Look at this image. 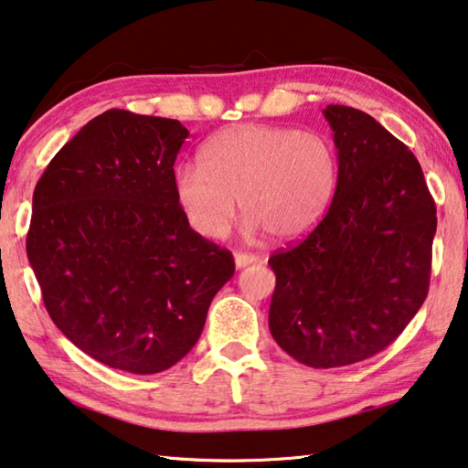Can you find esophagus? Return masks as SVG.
Returning <instances> with one entry per match:
<instances>
[{"label": "esophagus", "instance_id": "esophagus-1", "mask_svg": "<svg viewBox=\"0 0 468 468\" xmlns=\"http://www.w3.org/2000/svg\"><path fill=\"white\" fill-rule=\"evenodd\" d=\"M258 256L256 253H245V251H237L235 253V266L237 268H245V266H250V264H256L258 262Z\"/></svg>", "mask_w": 468, "mask_h": 468}]
</instances>
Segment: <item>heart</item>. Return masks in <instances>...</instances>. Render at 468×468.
Wrapping results in <instances>:
<instances>
[{
    "label": "heart",
    "instance_id": "heart-1",
    "mask_svg": "<svg viewBox=\"0 0 468 468\" xmlns=\"http://www.w3.org/2000/svg\"><path fill=\"white\" fill-rule=\"evenodd\" d=\"M200 163L173 169V194L187 225L206 239L227 233L235 197L245 233L297 239L320 223L336 192V150L315 132L235 125L206 142Z\"/></svg>",
    "mask_w": 468,
    "mask_h": 468
}]
</instances>
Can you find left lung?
<instances>
[{
    "mask_svg": "<svg viewBox=\"0 0 468 468\" xmlns=\"http://www.w3.org/2000/svg\"><path fill=\"white\" fill-rule=\"evenodd\" d=\"M336 192L303 241L268 260L271 335L315 369L374 357L407 328L430 289L435 204L415 154L359 109L328 105Z\"/></svg>",
    "mask_w": 468,
    "mask_h": 468,
    "instance_id": "left-lung-1",
    "label": "left lung"
}]
</instances>
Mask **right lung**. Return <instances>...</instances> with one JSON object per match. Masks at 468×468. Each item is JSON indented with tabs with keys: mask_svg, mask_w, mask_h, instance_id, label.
Returning <instances> with one entry per match:
<instances>
[{
	"mask_svg": "<svg viewBox=\"0 0 468 468\" xmlns=\"http://www.w3.org/2000/svg\"><path fill=\"white\" fill-rule=\"evenodd\" d=\"M189 132L109 109L53 156L27 237L51 320L105 366L158 374L192 351L233 256L197 235L173 194Z\"/></svg>",
	"mask_w": 468,
	"mask_h": 468,
	"instance_id": "obj_1",
	"label": "right lung"
}]
</instances>
